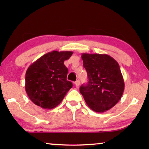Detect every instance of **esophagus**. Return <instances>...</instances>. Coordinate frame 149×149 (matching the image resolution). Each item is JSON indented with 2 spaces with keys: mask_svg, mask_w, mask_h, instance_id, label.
<instances>
[{
  "mask_svg": "<svg viewBox=\"0 0 149 149\" xmlns=\"http://www.w3.org/2000/svg\"><path fill=\"white\" fill-rule=\"evenodd\" d=\"M75 85L76 87H79V85H80V81L79 80H77L75 82Z\"/></svg>",
  "mask_w": 149,
  "mask_h": 149,
  "instance_id": "obj_1",
  "label": "esophagus"
}]
</instances>
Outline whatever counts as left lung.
Here are the masks:
<instances>
[{"instance_id":"8db88e82","label":"left lung","mask_w":149,"mask_h":149,"mask_svg":"<svg viewBox=\"0 0 149 149\" xmlns=\"http://www.w3.org/2000/svg\"><path fill=\"white\" fill-rule=\"evenodd\" d=\"M81 58L89 81L80 87L81 94L91 109L106 112L117 104L124 91L120 65L105 54L83 53Z\"/></svg>"}]
</instances>
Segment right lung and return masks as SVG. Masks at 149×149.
<instances>
[{"instance_id":"obj_1","label":"right lung","mask_w":149,"mask_h":149,"mask_svg":"<svg viewBox=\"0 0 149 149\" xmlns=\"http://www.w3.org/2000/svg\"><path fill=\"white\" fill-rule=\"evenodd\" d=\"M72 54V51L54 50L29 65L26 73L25 89L35 104L52 109L61 102L73 86L66 79L68 68L64 64Z\"/></svg>"}]
</instances>
